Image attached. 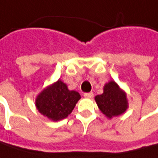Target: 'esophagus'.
I'll return each instance as SVG.
<instances>
[{
	"label": "esophagus",
	"instance_id": "obj_1",
	"mask_svg": "<svg viewBox=\"0 0 158 158\" xmlns=\"http://www.w3.org/2000/svg\"><path fill=\"white\" fill-rule=\"evenodd\" d=\"M84 96L87 99H91L94 97V94L93 93H85V94H84Z\"/></svg>",
	"mask_w": 158,
	"mask_h": 158
}]
</instances>
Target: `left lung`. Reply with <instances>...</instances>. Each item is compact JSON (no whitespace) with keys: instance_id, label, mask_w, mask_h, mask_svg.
<instances>
[{"instance_id":"8db88e82","label":"left lung","mask_w":158,"mask_h":158,"mask_svg":"<svg viewBox=\"0 0 158 158\" xmlns=\"http://www.w3.org/2000/svg\"><path fill=\"white\" fill-rule=\"evenodd\" d=\"M94 99L100 110L109 119L121 115L128 106L126 93L113 80L104 85L103 94Z\"/></svg>"}]
</instances>
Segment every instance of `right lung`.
Here are the masks:
<instances>
[{
    "mask_svg": "<svg viewBox=\"0 0 158 158\" xmlns=\"http://www.w3.org/2000/svg\"><path fill=\"white\" fill-rule=\"evenodd\" d=\"M81 97L76 91H70L60 79L42 91L36 96L35 106L43 115L57 122L73 112Z\"/></svg>",
    "mask_w": 158,
    "mask_h": 158,
    "instance_id": "obj_1",
    "label": "right lung"
}]
</instances>
